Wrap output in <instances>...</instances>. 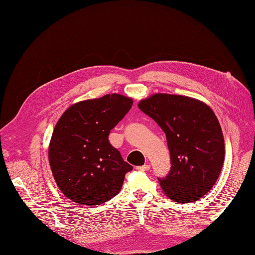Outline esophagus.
<instances>
[{"instance_id": "esophagus-1", "label": "esophagus", "mask_w": 255, "mask_h": 255, "mask_svg": "<svg viewBox=\"0 0 255 255\" xmlns=\"http://www.w3.org/2000/svg\"><path fill=\"white\" fill-rule=\"evenodd\" d=\"M137 169H138V170H140V171H148L150 169V165L146 164V165H143V166H139V167H137Z\"/></svg>"}]
</instances>
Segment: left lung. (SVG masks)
Instances as JSON below:
<instances>
[{
  "label": "left lung",
  "mask_w": 255,
  "mask_h": 255,
  "mask_svg": "<svg viewBox=\"0 0 255 255\" xmlns=\"http://www.w3.org/2000/svg\"><path fill=\"white\" fill-rule=\"evenodd\" d=\"M138 107L164 130L170 151L171 169L159 185L177 203L195 202L218 180L225 161V139L212 109L200 100L155 94Z\"/></svg>",
  "instance_id": "1"
}]
</instances>
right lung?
Here are the masks:
<instances>
[{
	"label": "right lung",
	"mask_w": 255,
	"mask_h": 255,
	"mask_svg": "<svg viewBox=\"0 0 255 255\" xmlns=\"http://www.w3.org/2000/svg\"><path fill=\"white\" fill-rule=\"evenodd\" d=\"M132 105V98L105 95L71 105L58 119L49 161L58 188L71 201L99 205L121 190L133 167L110 143L109 135Z\"/></svg>",
	"instance_id": "add662e5"
}]
</instances>
